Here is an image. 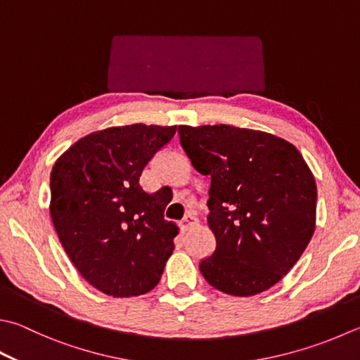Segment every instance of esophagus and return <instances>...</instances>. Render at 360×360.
Returning <instances> with one entry per match:
<instances>
[{
  "label": "esophagus",
  "instance_id": "obj_1",
  "mask_svg": "<svg viewBox=\"0 0 360 360\" xmlns=\"http://www.w3.org/2000/svg\"><path fill=\"white\" fill-rule=\"evenodd\" d=\"M198 222H199L198 218H194L193 214H186L185 218L181 219V229L186 232V230H189V229H193V227L198 226Z\"/></svg>",
  "mask_w": 360,
  "mask_h": 360
}]
</instances>
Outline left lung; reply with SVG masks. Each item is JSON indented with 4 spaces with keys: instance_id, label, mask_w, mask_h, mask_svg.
<instances>
[{
    "instance_id": "obj_1",
    "label": "left lung",
    "mask_w": 360,
    "mask_h": 360,
    "mask_svg": "<svg viewBox=\"0 0 360 360\" xmlns=\"http://www.w3.org/2000/svg\"><path fill=\"white\" fill-rule=\"evenodd\" d=\"M195 171L212 177L208 226L216 238L199 269L210 285L254 296L276 285L306 250L316 183L300 150L274 134L230 125H180Z\"/></svg>"
}]
</instances>
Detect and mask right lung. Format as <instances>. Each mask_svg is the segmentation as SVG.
I'll return each mask as SVG.
<instances>
[{"label": "right lung", "mask_w": 360, "mask_h": 360, "mask_svg": "<svg viewBox=\"0 0 360 360\" xmlns=\"http://www.w3.org/2000/svg\"><path fill=\"white\" fill-rule=\"evenodd\" d=\"M177 127L133 124L81 138L54 162L50 214L79 274L114 297L144 295L160 282L179 227L167 202L139 177Z\"/></svg>", "instance_id": "obj_1"}]
</instances>
